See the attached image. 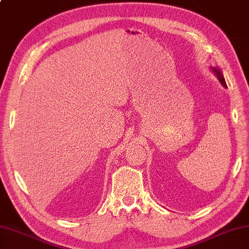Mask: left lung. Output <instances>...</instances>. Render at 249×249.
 <instances>
[{"label": "left lung", "mask_w": 249, "mask_h": 249, "mask_svg": "<svg viewBox=\"0 0 249 249\" xmlns=\"http://www.w3.org/2000/svg\"><path fill=\"white\" fill-rule=\"evenodd\" d=\"M211 70L213 71V73L215 74L216 77L219 78L220 83L222 84L225 88H227V84H225V80H224V77H223V75H222V71H220V69H215V67H211Z\"/></svg>", "instance_id": "obj_1"}]
</instances>
